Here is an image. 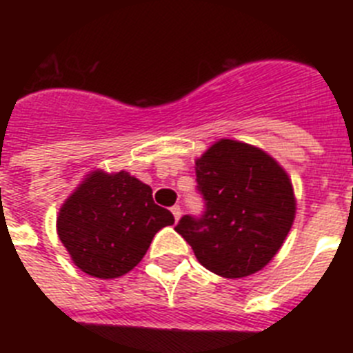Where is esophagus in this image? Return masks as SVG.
I'll use <instances>...</instances> for the list:
<instances>
[{
  "label": "esophagus",
  "instance_id": "esophagus-1",
  "mask_svg": "<svg viewBox=\"0 0 353 353\" xmlns=\"http://www.w3.org/2000/svg\"><path fill=\"white\" fill-rule=\"evenodd\" d=\"M171 214H173L174 221H179L180 215H182V208H180V205H173V207H171Z\"/></svg>",
  "mask_w": 353,
  "mask_h": 353
}]
</instances>
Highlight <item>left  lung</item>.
Here are the masks:
<instances>
[{"instance_id": "left-lung-1", "label": "left lung", "mask_w": 353, "mask_h": 353, "mask_svg": "<svg viewBox=\"0 0 353 353\" xmlns=\"http://www.w3.org/2000/svg\"><path fill=\"white\" fill-rule=\"evenodd\" d=\"M201 215H183L174 232L217 276L258 272L285 242L295 217L292 182L270 155L221 139L196 161Z\"/></svg>"}]
</instances>
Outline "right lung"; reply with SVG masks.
Here are the masks:
<instances>
[{"label": "right lung", "mask_w": 353, "mask_h": 353, "mask_svg": "<svg viewBox=\"0 0 353 353\" xmlns=\"http://www.w3.org/2000/svg\"><path fill=\"white\" fill-rule=\"evenodd\" d=\"M174 217L155 205L152 189L125 171H95L61 207L58 236L83 272L113 279L132 270L159 230Z\"/></svg>", "instance_id": "add662e5"}]
</instances>
